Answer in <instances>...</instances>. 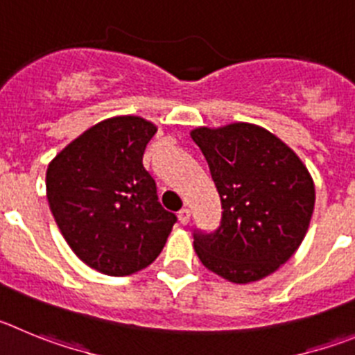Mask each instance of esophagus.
Instances as JSON below:
<instances>
[{
  "instance_id": "esophagus-1",
  "label": "esophagus",
  "mask_w": 355,
  "mask_h": 355,
  "mask_svg": "<svg viewBox=\"0 0 355 355\" xmlns=\"http://www.w3.org/2000/svg\"><path fill=\"white\" fill-rule=\"evenodd\" d=\"M191 219V210L189 209H182L180 212H178V221L182 223V225H187Z\"/></svg>"
}]
</instances>
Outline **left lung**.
I'll use <instances>...</instances> for the list:
<instances>
[{"label":"left lung","mask_w":355,"mask_h":355,"mask_svg":"<svg viewBox=\"0 0 355 355\" xmlns=\"http://www.w3.org/2000/svg\"><path fill=\"white\" fill-rule=\"evenodd\" d=\"M191 138L205 155L223 209L216 230L193 232L198 258L232 283L269 276L308 232L315 185L306 166L274 134L251 123L200 127Z\"/></svg>","instance_id":"obj_1"}]
</instances>
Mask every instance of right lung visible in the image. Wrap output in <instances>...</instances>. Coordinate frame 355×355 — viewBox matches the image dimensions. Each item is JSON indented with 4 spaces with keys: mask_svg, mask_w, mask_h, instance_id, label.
Instances as JSON below:
<instances>
[{
    "mask_svg": "<svg viewBox=\"0 0 355 355\" xmlns=\"http://www.w3.org/2000/svg\"><path fill=\"white\" fill-rule=\"evenodd\" d=\"M157 132L139 116L97 123L63 148L47 168V201L70 249L107 276L148 267L177 216L159 203L143 154Z\"/></svg>",
    "mask_w": 355,
    "mask_h": 355,
    "instance_id": "add662e5",
    "label": "right lung"
}]
</instances>
